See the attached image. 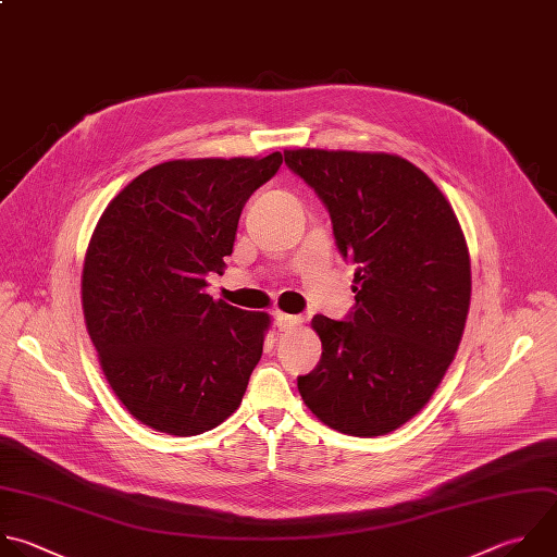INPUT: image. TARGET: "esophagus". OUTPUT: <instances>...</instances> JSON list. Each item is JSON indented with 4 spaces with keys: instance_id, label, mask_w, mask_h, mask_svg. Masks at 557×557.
Wrapping results in <instances>:
<instances>
[{
    "instance_id": "obj_1",
    "label": "esophagus",
    "mask_w": 557,
    "mask_h": 557,
    "mask_svg": "<svg viewBox=\"0 0 557 557\" xmlns=\"http://www.w3.org/2000/svg\"><path fill=\"white\" fill-rule=\"evenodd\" d=\"M304 323V317L301 314H284V312H275V325L280 330H290L295 325Z\"/></svg>"
}]
</instances>
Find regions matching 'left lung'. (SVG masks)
I'll list each match as a JSON object with an SVG mask.
<instances>
[{
	"mask_svg": "<svg viewBox=\"0 0 557 557\" xmlns=\"http://www.w3.org/2000/svg\"><path fill=\"white\" fill-rule=\"evenodd\" d=\"M284 161L327 208L336 249L356 267L347 317H312L321 358L297 379L299 394L338 433H392L431 400L459 347L463 232L437 185L398 154L299 148Z\"/></svg>",
	"mask_w": 557,
	"mask_h": 557,
	"instance_id": "left-lung-1",
	"label": "left lung"
}]
</instances>
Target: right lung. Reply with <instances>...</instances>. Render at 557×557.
Masks as SVG:
<instances>
[{
	"instance_id": "right-lung-1",
	"label": "right lung",
	"mask_w": 557,
	"mask_h": 557,
	"mask_svg": "<svg viewBox=\"0 0 557 557\" xmlns=\"http://www.w3.org/2000/svg\"><path fill=\"white\" fill-rule=\"evenodd\" d=\"M282 165L262 159L159 163L109 203L83 267V310L102 372L141 424L199 435L243 403L269 314L206 293L223 275L249 197Z\"/></svg>"
}]
</instances>
